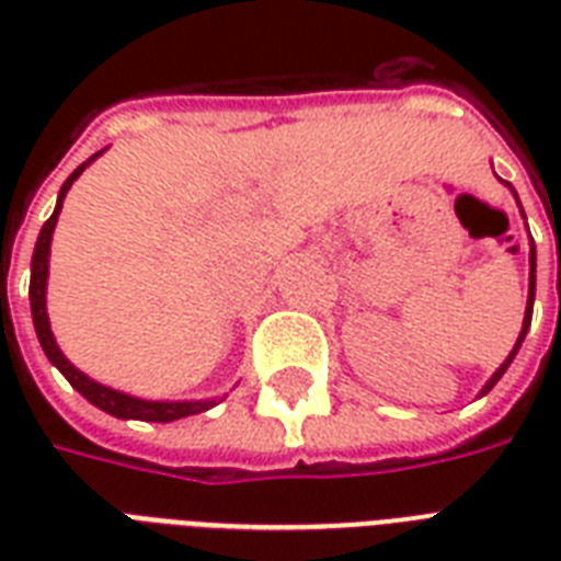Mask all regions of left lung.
<instances>
[{"label":"left lung","instance_id":"8db88e82","mask_svg":"<svg viewBox=\"0 0 561 561\" xmlns=\"http://www.w3.org/2000/svg\"><path fill=\"white\" fill-rule=\"evenodd\" d=\"M506 186H510V183H506ZM510 192L515 194V188L510 186ZM515 201H518V194H515ZM518 206H522V201H518ZM522 215H524V211H522ZM533 299H536V244H533V238H530V294H527V311H524L522 334H518V341H515L513 352H510V355H506L504 364H501V367L495 369V375H492V378H489L486 387H483V390H480V396H486V392L492 390V387H495L497 381H501V375H504L506 369H510V364H513V358H515V355H518V350H522V343H524V337H527V329H530V320H533Z\"/></svg>","mask_w":561,"mask_h":561}]
</instances>
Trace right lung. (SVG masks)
Here are the masks:
<instances>
[{"instance_id":"add662e5","label":"right lung","mask_w":561,"mask_h":561,"mask_svg":"<svg viewBox=\"0 0 561 561\" xmlns=\"http://www.w3.org/2000/svg\"><path fill=\"white\" fill-rule=\"evenodd\" d=\"M107 151V148H101L99 153H92L90 160L81 162L78 169L66 178V183L60 186V194H57L55 211H51V218L43 224L37 236V244H34V255H31V285H28V299H31V317H34V329H37V341L46 352V358L55 364L64 378L72 383L75 390L81 392L83 399L95 404L99 410L110 413V416L116 419H142V422H174V419H186L194 416V413H203V410H209L218 404V399H197V401H151V399H139V396H127L122 390H113L107 383L92 381L90 375L81 373V369L75 367L72 360L66 358L60 346H57L55 334H51V325H48V314H46V285H48V253H51V236H55L57 227V215L64 209V197L66 192L72 188V183L83 174L87 165L99 160L101 153Z\"/></svg>"}]
</instances>
